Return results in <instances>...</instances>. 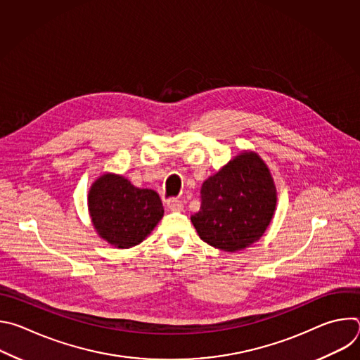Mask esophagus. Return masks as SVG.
Returning a JSON list of instances; mask_svg holds the SVG:
<instances>
[{
	"label": "esophagus",
	"instance_id": "esophagus-1",
	"mask_svg": "<svg viewBox=\"0 0 360 360\" xmlns=\"http://www.w3.org/2000/svg\"><path fill=\"white\" fill-rule=\"evenodd\" d=\"M167 207H168V210H171V211H174V212H181V211H184V203H182V200H179V199H176V198L168 199Z\"/></svg>",
	"mask_w": 360,
	"mask_h": 360
}]
</instances>
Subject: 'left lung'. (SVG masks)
Masks as SVG:
<instances>
[{"mask_svg": "<svg viewBox=\"0 0 360 360\" xmlns=\"http://www.w3.org/2000/svg\"><path fill=\"white\" fill-rule=\"evenodd\" d=\"M275 207L269 169L256 153L245 152L203 182L200 208L191 221L203 242L235 252L265 233Z\"/></svg>", "mask_w": 360, "mask_h": 360, "instance_id": "obj_1", "label": "left lung"}]
</instances>
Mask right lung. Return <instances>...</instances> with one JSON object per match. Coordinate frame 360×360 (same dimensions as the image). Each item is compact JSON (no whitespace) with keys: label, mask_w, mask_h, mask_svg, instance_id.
Wrapping results in <instances>:
<instances>
[{"label":"right lung","mask_w":360,"mask_h":360,"mask_svg":"<svg viewBox=\"0 0 360 360\" xmlns=\"http://www.w3.org/2000/svg\"><path fill=\"white\" fill-rule=\"evenodd\" d=\"M89 212L99 236L118 248L141 243L164 217L160 195L139 189L124 176H101L88 193Z\"/></svg>","instance_id":"obj_1"}]
</instances>
